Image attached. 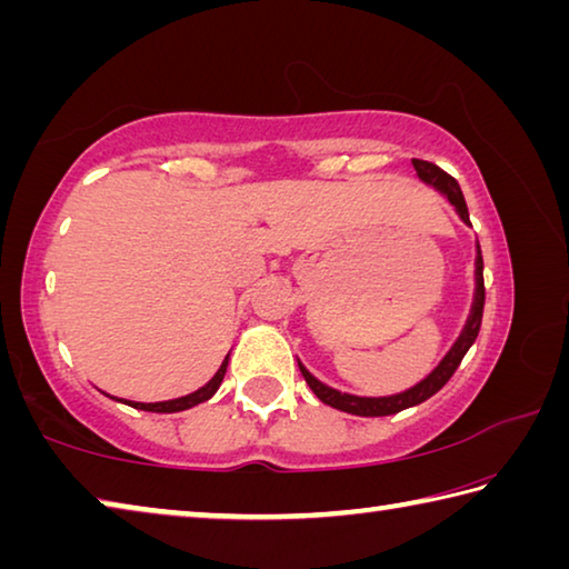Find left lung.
Here are the masks:
<instances>
[{
    "instance_id": "1",
    "label": "left lung",
    "mask_w": 569,
    "mask_h": 569,
    "mask_svg": "<svg viewBox=\"0 0 569 569\" xmlns=\"http://www.w3.org/2000/svg\"><path fill=\"white\" fill-rule=\"evenodd\" d=\"M413 168H417L419 178L423 182H429V186H435L437 190L445 192L449 198V203L457 208V213L461 216L465 223H469V210H467V200L461 196V188L459 182L449 176V172L441 170L439 166L429 160H417L413 158ZM471 226V223H469ZM481 313H485V263H481V250L477 253V296H475V308H471V316L465 326V333L459 336V341L455 343V349L447 353V359L441 361L435 371L429 373L427 379L417 387L397 393V397H387V399H361V397H351V393H341L336 389L323 387L319 379H313L311 373H308L301 363H298V369H301L303 379L311 391L319 397L323 403H329L333 409H341L346 413H356V417H389V413H397L401 409H409V407H417V403L427 401L429 397H435V393L445 387V383L455 377V371L459 369L461 359H465V353L469 351V346L477 341L479 336V326H481Z\"/></svg>"
}]
</instances>
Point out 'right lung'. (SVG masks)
Segmentation results:
<instances>
[{"mask_svg": "<svg viewBox=\"0 0 569 569\" xmlns=\"http://www.w3.org/2000/svg\"><path fill=\"white\" fill-rule=\"evenodd\" d=\"M226 366H228V359L223 361V366H220L216 377L210 379L203 389H198L196 393H188V397H180V399H172V401H158V403H140V401H124V403H130L132 409H142V411H156V413H172V411L190 409V407H196V403H203V401H208L210 397H213V393L218 391L220 383H223V377H226Z\"/></svg>", "mask_w": 569, "mask_h": 569, "instance_id": "obj_1", "label": "right lung"}]
</instances>
